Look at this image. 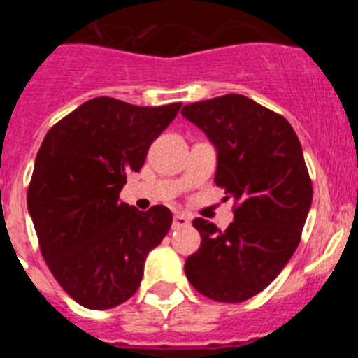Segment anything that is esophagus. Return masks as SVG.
Masks as SVG:
<instances>
[{
  "label": "esophagus",
  "instance_id": "34e87169",
  "mask_svg": "<svg viewBox=\"0 0 358 358\" xmlns=\"http://www.w3.org/2000/svg\"><path fill=\"white\" fill-rule=\"evenodd\" d=\"M189 222H192V218L188 217L186 213H177L176 217H173V229H181V227H186L189 226Z\"/></svg>",
  "mask_w": 358,
  "mask_h": 358
}]
</instances>
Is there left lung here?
<instances>
[{"label":"left lung","mask_w":358,"mask_h":358,"mask_svg":"<svg viewBox=\"0 0 358 358\" xmlns=\"http://www.w3.org/2000/svg\"><path fill=\"white\" fill-rule=\"evenodd\" d=\"M181 113L215 145V185L235 201L227 229L194 220L202 240L186 258V278L213 301L242 303L273 283L301 240L314 194L301 143L283 116L243 94L189 103Z\"/></svg>","instance_id":"8db88e82"}]
</instances>
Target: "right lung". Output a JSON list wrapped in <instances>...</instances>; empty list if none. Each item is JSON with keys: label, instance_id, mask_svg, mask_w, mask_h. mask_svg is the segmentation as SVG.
<instances>
[{"label": "right lung", "instance_id": "right-lung-1", "mask_svg": "<svg viewBox=\"0 0 358 358\" xmlns=\"http://www.w3.org/2000/svg\"><path fill=\"white\" fill-rule=\"evenodd\" d=\"M179 109V102L140 107L98 96L44 136L28 211L53 278L85 308L127 301L140 287L145 258L172 226L166 206L140 211L120 201V192Z\"/></svg>", "mask_w": 358, "mask_h": 358}]
</instances>
